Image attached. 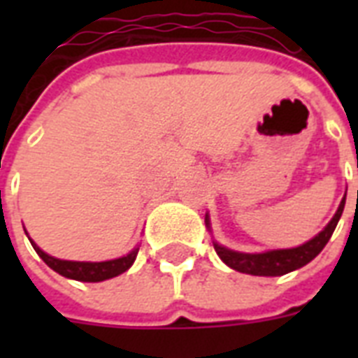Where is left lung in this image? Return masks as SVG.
I'll return each instance as SVG.
<instances>
[{
	"label": "left lung",
	"instance_id": "left-lung-1",
	"mask_svg": "<svg viewBox=\"0 0 358 358\" xmlns=\"http://www.w3.org/2000/svg\"><path fill=\"white\" fill-rule=\"evenodd\" d=\"M345 206V195L340 202L338 210L333 215V219L329 221L327 227L316 234L312 239H308L306 243L299 245V247H292V249H273L264 250V252H239V250H232L224 245L217 243L213 239V249L219 255V258L227 264L229 267L236 269L239 273H247V275H255V277H280L289 271H295L299 267L306 266L308 262H312L323 247L327 245V241L333 236L336 224H338L342 212ZM206 229L212 232V224H210V215L206 213L204 217Z\"/></svg>",
	"mask_w": 358,
	"mask_h": 358
}]
</instances>
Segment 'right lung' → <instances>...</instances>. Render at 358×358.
<instances>
[{
    "label": "right lung",
    "mask_w": 358,
    "mask_h": 358,
    "mask_svg": "<svg viewBox=\"0 0 358 358\" xmlns=\"http://www.w3.org/2000/svg\"><path fill=\"white\" fill-rule=\"evenodd\" d=\"M27 234V232H25ZM29 238V236H27ZM33 249L36 250V255L41 256L42 260L46 262L48 267H52L53 271L63 275L72 280H80V282H102L108 278L119 277L120 273L128 271L129 267L134 266L137 252H139V245L129 250L128 255L115 258V260H106V262H74V260H61L55 256H50L48 252L38 247V245L29 238Z\"/></svg>",
    "instance_id": "right-lung-1"
}]
</instances>
